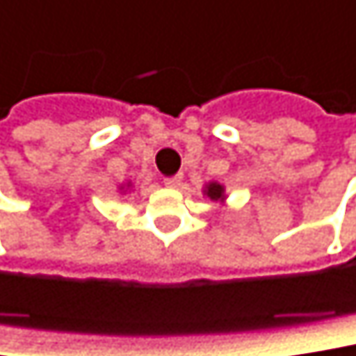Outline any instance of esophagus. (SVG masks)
I'll use <instances>...</instances> for the list:
<instances>
[{
  "label": "esophagus",
  "mask_w": 356,
  "mask_h": 356,
  "mask_svg": "<svg viewBox=\"0 0 356 356\" xmlns=\"http://www.w3.org/2000/svg\"><path fill=\"white\" fill-rule=\"evenodd\" d=\"M181 179H183V175H173V177H165V185H167V187H179V185H181Z\"/></svg>",
  "instance_id": "obj_1"
}]
</instances>
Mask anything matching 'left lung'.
<instances>
[{
  "label": "left lung",
  "instance_id": "1",
  "mask_svg": "<svg viewBox=\"0 0 356 356\" xmlns=\"http://www.w3.org/2000/svg\"><path fill=\"white\" fill-rule=\"evenodd\" d=\"M206 195L213 200V202H224V187L220 183H210L206 187Z\"/></svg>",
  "mask_w": 356,
  "mask_h": 356
}]
</instances>
